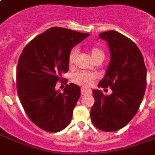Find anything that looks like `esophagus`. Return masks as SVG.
I'll return each instance as SVG.
<instances>
[{
  "label": "esophagus",
  "instance_id": "esophagus-1",
  "mask_svg": "<svg viewBox=\"0 0 155 155\" xmlns=\"http://www.w3.org/2000/svg\"><path fill=\"white\" fill-rule=\"evenodd\" d=\"M91 93H92V91L90 89H87V88H85V87H82L81 88V94L82 95L91 94Z\"/></svg>",
  "mask_w": 155,
  "mask_h": 155
}]
</instances>
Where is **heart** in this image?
Wrapping results in <instances>:
<instances>
[{
	"label": "heart",
	"instance_id": "1",
	"mask_svg": "<svg viewBox=\"0 0 155 155\" xmlns=\"http://www.w3.org/2000/svg\"><path fill=\"white\" fill-rule=\"evenodd\" d=\"M77 48H73L69 53L68 55V63L70 65H72L75 62V57L77 55ZM90 54L92 55V58L93 60H96L97 58H104V51L100 48L98 46H92L90 48ZM95 75L92 73L84 72V71H80L77 72L76 74L73 75L72 81L75 84L83 85V86H88L91 84V83L94 80Z\"/></svg>",
	"mask_w": 155,
	"mask_h": 155
}]
</instances>
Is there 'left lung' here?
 I'll return each mask as SVG.
<instances>
[{
  "instance_id": "obj_1",
  "label": "left lung",
  "mask_w": 155,
  "mask_h": 155,
  "mask_svg": "<svg viewBox=\"0 0 155 155\" xmlns=\"http://www.w3.org/2000/svg\"><path fill=\"white\" fill-rule=\"evenodd\" d=\"M108 42L111 60L99 87H110L105 96L92 90L95 99L90 113L92 124L104 132H113L127 125L137 113L147 88V68L134 42L115 30L100 34Z\"/></svg>"
}]
</instances>
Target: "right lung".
I'll list each match as a JSON object with an SVG mask.
<instances>
[{
	"instance_id": "add662e5",
	"label": "right lung",
	"mask_w": 155,
	"mask_h": 155,
	"mask_svg": "<svg viewBox=\"0 0 155 155\" xmlns=\"http://www.w3.org/2000/svg\"><path fill=\"white\" fill-rule=\"evenodd\" d=\"M88 36L66 28H50L31 40L21 54L18 95L28 117L45 131L59 132L70 124L80 87L71 83L61 92L55 85L68 71L71 50Z\"/></svg>"
}]
</instances>
